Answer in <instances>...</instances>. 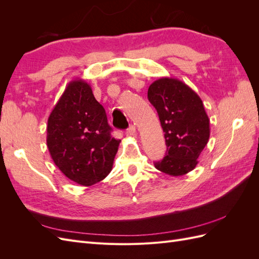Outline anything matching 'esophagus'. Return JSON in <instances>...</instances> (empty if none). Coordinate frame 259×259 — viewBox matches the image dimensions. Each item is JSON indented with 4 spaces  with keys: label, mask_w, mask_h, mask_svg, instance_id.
Listing matches in <instances>:
<instances>
[{
    "label": "esophagus",
    "mask_w": 259,
    "mask_h": 259,
    "mask_svg": "<svg viewBox=\"0 0 259 259\" xmlns=\"http://www.w3.org/2000/svg\"><path fill=\"white\" fill-rule=\"evenodd\" d=\"M137 134V130L134 125H131V126L126 130V136L128 137H134Z\"/></svg>",
    "instance_id": "obj_1"
}]
</instances>
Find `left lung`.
<instances>
[{
    "label": "left lung",
    "mask_w": 259,
    "mask_h": 259,
    "mask_svg": "<svg viewBox=\"0 0 259 259\" xmlns=\"http://www.w3.org/2000/svg\"><path fill=\"white\" fill-rule=\"evenodd\" d=\"M148 99L159 114L167 147L155 168L170 176L188 174L209 139V119L201 98L186 83L161 77L149 86Z\"/></svg>",
    "instance_id": "obj_1"
}]
</instances>
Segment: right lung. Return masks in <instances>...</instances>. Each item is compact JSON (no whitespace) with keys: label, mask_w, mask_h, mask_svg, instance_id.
Instances as JSON below:
<instances>
[{"label":"right lung","mask_w":259,"mask_h":259,"mask_svg":"<svg viewBox=\"0 0 259 259\" xmlns=\"http://www.w3.org/2000/svg\"><path fill=\"white\" fill-rule=\"evenodd\" d=\"M104 107L82 79L70 82L48 120L46 144L61 173L90 187L110 173L121 140L111 137Z\"/></svg>","instance_id":"add662e5"}]
</instances>
